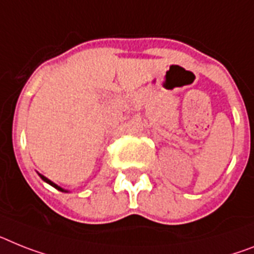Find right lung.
Masks as SVG:
<instances>
[{
    "instance_id": "1",
    "label": "right lung",
    "mask_w": 254,
    "mask_h": 254,
    "mask_svg": "<svg viewBox=\"0 0 254 254\" xmlns=\"http://www.w3.org/2000/svg\"><path fill=\"white\" fill-rule=\"evenodd\" d=\"M40 177H41V178H42V180L45 181V182H48L49 185H51V186H53V187H55V189H57V190H59V191H64V190L62 189V187H59L58 185H55L54 182H51V181L49 180V178H46V177H44V176H42V174H40Z\"/></svg>"
}]
</instances>
